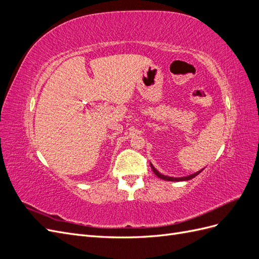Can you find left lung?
Instances as JSON below:
<instances>
[{"instance_id": "left-lung-1", "label": "left lung", "mask_w": 259, "mask_h": 259, "mask_svg": "<svg viewBox=\"0 0 259 259\" xmlns=\"http://www.w3.org/2000/svg\"><path fill=\"white\" fill-rule=\"evenodd\" d=\"M150 166H151V168H152V170H153V173L158 176L159 178H161V179H164V180H168V182H185V180H190V179H192V178H194L195 176H198L201 171L203 170V169H201V170H199V171H197V173H194V174H191V175H188V176H185V177H169V176H166V175H163V174H161L160 171L156 169L152 164L150 163Z\"/></svg>"}]
</instances>
